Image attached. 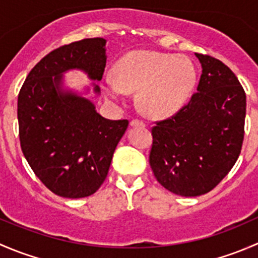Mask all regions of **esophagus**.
<instances>
[{"label":"esophagus","mask_w":258,"mask_h":258,"mask_svg":"<svg viewBox=\"0 0 258 258\" xmlns=\"http://www.w3.org/2000/svg\"><path fill=\"white\" fill-rule=\"evenodd\" d=\"M130 124L132 127H145V122L141 121V119H132Z\"/></svg>","instance_id":"1"}]
</instances>
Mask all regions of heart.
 <instances>
[{
	"instance_id": "1",
	"label": "heart",
	"mask_w": 258,
	"mask_h": 258,
	"mask_svg": "<svg viewBox=\"0 0 258 258\" xmlns=\"http://www.w3.org/2000/svg\"><path fill=\"white\" fill-rule=\"evenodd\" d=\"M196 80V67L188 57L137 49L117 62L114 76L106 79L105 91L118 102L127 92L139 91L140 108L148 116L163 118L186 105Z\"/></svg>"
}]
</instances>
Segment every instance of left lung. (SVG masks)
<instances>
[{"instance_id":"1","label":"left lung","mask_w":258,"mask_h":258,"mask_svg":"<svg viewBox=\"0 0 258 258\" xmlns=\"http://www.w3.org/2000/svg\"><path fill=\"white\" fill-rule=\"evenodd\" d=\"M202 67L197 92L175 116L152 128L150 165L172 194L201 196L215 188L241 153L246 93L217 58L195 53Z\"/></svg>"}]
</instances>
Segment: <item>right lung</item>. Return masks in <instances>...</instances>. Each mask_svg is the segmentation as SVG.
Segmentation results:
<instances>
[{"mask_svg": "<svg viewBox=\"0 0 258 258\" xmlns=\"http://www.w3.org/2000/svg\"><path fill=\"white\" fill-rule=\"evenodd\" d=\"M105 46V38L96 37L53 49L31 70L18 93L23 155L49 191L66 199L91 196L100 188L128 126L127 119L105 118L88 98L63 88L70 70L102 80ZM92 86L100 95V87Z\"/></svg>", "mask_w": 258, "mask_h": 258, "instance_id": "right-lung-1", "label": "right lung"}]
</instances>
